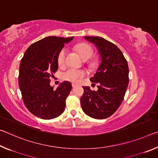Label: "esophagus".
<instances>
[{"label":"esophagus","mask_w":158,"mask_h":158,"mask_svg":"<svg viewBox=\"0 0 158 158\" xmlns=\"http://www.w3.org/2000/svg\"><path fill=\"white\" fill-rule=\"evenodd\" d=\"M72 85H73V88H75V87L77 86V85L75 84H72Z\"/></svg>","instance_id":"esophagus-1"}]
</instances>
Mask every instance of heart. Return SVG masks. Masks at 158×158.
<instances>
[{"label":"heart","mask_w":158,"mask_h":158,"mask_svg":"<svg viewBox=\"0 0 158 158\" xmlns=\"http://www.w3.org/2000/svg\"><path fill=\"white\" fill-rule=\"evenodd\" d=\"M75 49L79 52V55L83 59L86 60L92 57L93 55V49L90 44L83 42L76 45ZM67 50L63 48L60 50L58 56V64L59 67H64L66 64ZM98 65L97 60H93L89 63V66L90 68H95ZM86 73L83 69H77L74 68H69L63 72L61 74V77L64 81H68L72 83H79L80 80L84 78Z\"/></svg>","instance_id":"1"}]
</instances>
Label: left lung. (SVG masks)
Returning a JSON list of instances; mask_svg holds the SVG:
<instances>
[{
  "label": "left lung",
  "mask_w": 158,
  "mask_h": 158,
  "mask_svg": "<svg viewBox=\"0 0 158 158\" xmlns=\"http://www.w3.org/2000/svg\"><path fill=\"white\" fill-rule=\"evenodd\" d=\"M95 45L100 54L101 63L94 77L98 83L97 91L84 86L81 105L84 113L95 119L111 116L123 100L129 83V68L121 50L114 44L101 37L85 36Z\"/></svg>",
  "instance_id": "1"
}]
</instances>
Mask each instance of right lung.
Returning a JSON list of instances; mask_svg holds the SVG:
<instances>
[{
    "instance_id": "obj_1",
    "label": "right lung",
    "mask_w": 158,
    "mask_h": 158,
    "mask_svg": "<svg viewBox=\"0 0 158 158\" xmlns=\"http://www.w3.org/2000/svg\"><path fill=\"white\" fill-rule=\"evenodd\" d=\"M73 39L44 37L32 44L21 60L19 85L23 101L28 111L40 118H55L65 110V100L72 90L70 82L61 83L54 90L50 78L58 68V53Z\"/></svg>"
}]
</instances>
